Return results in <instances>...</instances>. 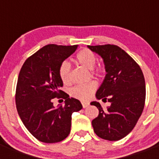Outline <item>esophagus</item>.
<instances>
[{"mask_svg":"<svg viewBox=\"0 0 159 159\" xmlns=\"http://www.w3.org/2000/svg\"><path fill=\"white\" fill-rule=\"evenodd\" d=\"M82 107H83V108H87V106H89V103H88V102H82Z\"/></svg>","mask_w":159,"mask_h":159,"instance_id":"34e87169","label":"esophagus"}]
</instances>
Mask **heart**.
I'll list each match as a JSON object with an SVG mask.
<instances>
[{"label": "heart", "mask_w": 159, "mask_h": 159, "mask_svg": "<svg viewBox=\"0 0 159 159\" xmlns=\"http://www.w3.org/2000/svg\"><path fill=\"white\" fill-rule=\"evenodd\" d=\"M77 62L83 66L87 69H92L97 62V57L92 51L84 48L79 51L76 57ZM70 72H71V65L68 62L64 61L60 64L58 69V74L64 83H67L70 79ZM97 74H102L104 72V69L102 67H97L94 71ZM97 88V84L95 82H90L84 84H79L75 86L71 89L70 93L72 97L82 101H87L90 99L91 97Z\"/></svg>", "instance_id": "b5f03b06"}]
</instances>
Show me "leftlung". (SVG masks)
Here are the masks:
<instances>
[{"instance_id":"obj_1","label":"left lung","mask_w":159,"mask_h":159,"mask_svg":"<svg viewBox=\"0 0 159 159\" xmlns=\"http://www.w3.org/2000/svg\"><path fill=\"white\" fill-rule=\"evenodd\" d=\"M103 59L106 75L97 90V99H106L111 106L103 110L99 102V115L92 122L98 137L120 140L130 133L143 112L145 103V81L138 63L122 48L113 44L87 46Z\"/></svg>"}]
</instances>
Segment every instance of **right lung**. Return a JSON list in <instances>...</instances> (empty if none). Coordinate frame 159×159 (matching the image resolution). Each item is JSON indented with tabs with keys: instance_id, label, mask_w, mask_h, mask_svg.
I'll use <instances>...</instances> for the list:
<instances>
[{
	"instance_id": "add662e5",
	"label": "right lung",
	"mask_w": 159,
	"mask_h": 159,
	"mask_svg": "<svg viewBox=\"0 0 159 159\" xmlns=\"http://www.w3.org/2000/svg\"><path fill=\"white\" fill-rule=\"evenodd\" d=\"M77 45L48 44L24 62L19 73L16 104L21 120L30 133L47 143L60 142L71 131L72 114L82 110L78 100L60 90L62 81L60 64L74 53ZM55 97L65 99V105L53 106Z\"/></svg>"
}]
</instances>
